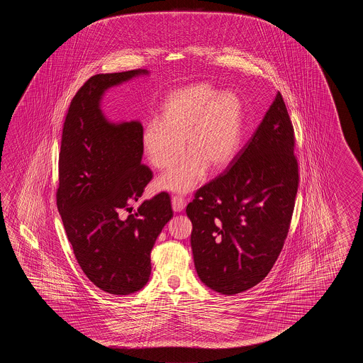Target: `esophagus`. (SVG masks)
<instances>
[{
	"instance_id": "34e87169",
	"label": "esophagus",
	"mask_w": 363,
	"mask_h": 363,
	"mask_svg": "<svg viewBox=\"0 0 363 363\" xmlns=\"http://www.w3.org/2000/svg\"><path fill=\"white\" fill-rule=\"evenodd\" d=\"M185 203H186L185 199L184 197H182V196H174L172 200H171L172 208H174V211H177V213H180V211L184 210Z\"/></svg>"
}]
</instances>
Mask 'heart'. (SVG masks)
Masks as SVG:
<instances>
[{
  "mask_svg": "<svg viewBox=\"0 0 363 363\" xmlns=\"http://www.w3.org/2000/svg\"><path fill=\"white\" fill-rule=\"evenodd\" d=\"M242 128V106L231 92L218 94L201 83L171 93L163 104L161 121L145 125L141 144L149 162L158 170L178 161L185 147L189 152L158 179V188L186 193L200 184L208 167L222 170L238 152Z\"/></svg>",
  "mask_w": 363,
  "mask_h": 363,
  "instance_id": "obj_1",
  "label": "heart"
}]
</instances>
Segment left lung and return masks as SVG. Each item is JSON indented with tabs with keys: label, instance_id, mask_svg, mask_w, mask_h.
Segmentation results:
<instances>
[{
	"label": "left lung",
	"instance_id": "8db88e82",
	"mask_svg": "<svg viewBox=\"0 0 363 363\" xmlns=\"http://www.w3.org/2000/svg\"><path fill=\"white\" fill-rule=\"evenodd\" d=\"M294 150V125L278 92L230 166L188 203L194 267L210 289L247 291L277 262L300 182Z\"/></svg>",
	"mask_w": 363,
	"mask_h": 363
}]
</instances>
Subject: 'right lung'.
<instances>
[{
    "label": "right lung",
    "instance_id": "obj_1",
    "mask_svg": "<svg viewBox=\"0 0 363 363\" xmlns=\"http://www.w3.org/2000/svg\"><path fill=\"white\" fill-rule=\"evenodd\" d=\"M147 74L139 69L89 77L71 101L62 131L57 208L63 227L86 278L118 296L147 284L150 252L172 218L166 192L132 213L153 178L141 163L143 125L113 123L100 108L108 88ZM123 211L130 216L123 218Z\"/></svg>",
    "mask_w": 363,
    "mask_h": 363
}]
</instances>
